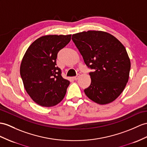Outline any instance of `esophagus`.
<instances>
[{
    "label": "esophagus",
    "mask_w": 147,
    "mask_h": 147,
    "mask_svg": "<svg viewBox=\"0 0 147 147\" xmlns=\"http://www.w3.org/2000/svg\"><path fill=\"white\" fill-rule=\"evenodd\" d=\"M78 78H79V74L77 75V76L76 77H73V79H74V80H77Z\"/></svg>",
    "instance_id": "obj_1"
}]
</instances>
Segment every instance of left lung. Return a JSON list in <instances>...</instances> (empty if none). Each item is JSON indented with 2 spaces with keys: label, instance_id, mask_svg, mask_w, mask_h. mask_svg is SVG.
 <instances>
[{
  "label": "left lung",
  "instance_id": "left-lung-1",
  "mask_svg": "<svg viewBox=\"0 0 147 147\" xmlns=\"http://www.w3.org/2000/svg\"><path fill=\"white\" fill-rule=\"evenodd\" d=\"M75 45L84 62L93 71L89 73L90 85L84 90L96 103H109L123 92L129 78L130 60L123 44L112 35L89 30L72 35Z\"/></svg>",
  "mask_w": 147,
  "mask_h": 147
}]
</instances>
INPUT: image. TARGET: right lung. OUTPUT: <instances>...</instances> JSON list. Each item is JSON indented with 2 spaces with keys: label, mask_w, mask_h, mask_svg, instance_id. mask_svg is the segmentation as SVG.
I'll list each match as a JSON object with an SVG mask.
<instances>
[{
  "label": "right lung",
  "mask_w": 147,
  "mask_h": 147,
  "mask_svg": "<svg viewBox=\"0 0 147 147\" xmlns=\"http://www.w3.org/2000/svg\"><path fill=\"white\" fill-rule=\"evenodd\" d=\"M71 35H49L29 46L21 62L20 73L27 94L42 107L55 106L62 100L70 82L57 67V53L69 44Z\"/></svg>",
  "instance_id": "add662e5"
}]
</instances>
